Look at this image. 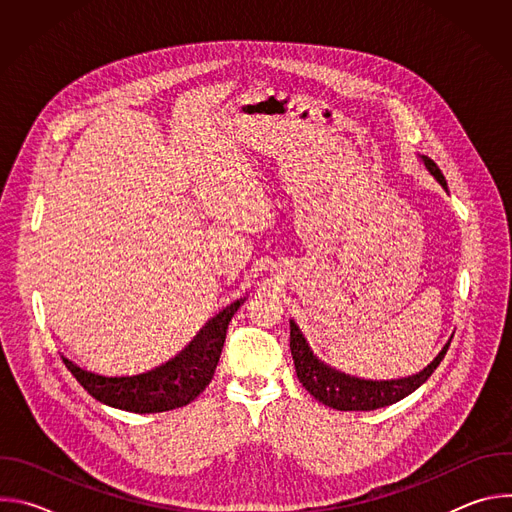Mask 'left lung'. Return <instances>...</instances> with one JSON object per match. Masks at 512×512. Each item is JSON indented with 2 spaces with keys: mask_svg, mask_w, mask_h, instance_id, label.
<instances>
[{
  "mask_svg": "<svg viewBox=\"0 0 512 512\" xmlns=\"http://www.w3.org/2000/svg\"><path fill=\"white\" fill-rule=\"evenodd\" d=\"M419 160L425 166V170L442 184V188L448 190L446 178L440 172V168L435 166V162L429 160L427 156H419ZM452 338L454 334L423 371L403 379L371 381V379H358V377L340 373L332 369L330 364L322 362L310 348L300 326L294 320H289V348H291V356H294L300 383L320 403L338 411H375L405 399L431 377V373L437 369V364H440L442 358L446 356Z\"/></svg>",
  "mask_w": 512,
  "mask_h": 512,
  "instance_id": "left-lung-1",
  "label": "left lung"
}]
</instances>
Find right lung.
Masks as SVG:
<instances>
[{
  "instance_id": "add662e5",
  "label": "right lung",
  "mask_w": 512,
  "mask_h": 512,
  "mask_svg": "<svg viewBox=\"0 0 512 512\" xmlns=\"http://www.w3.org/2000/svg\"><path fill=\"white\" fill-rule=\"evenodd\" d=\"M245 300L247 298L235 300L210 318L176 356L139 375L109 377L83 367L64 352L60 354L68 371L75 375L85 391L109 407L131 413H162L178 409L194 401L212 381L225 346L229 322Z\"/></svg>"
}]
</instances>
